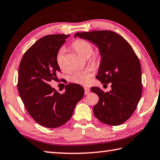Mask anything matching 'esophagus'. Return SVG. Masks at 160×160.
<instances>
[{
  "label": "esophagus",
  "mask_w": 160,
  "mask_h": 160,
  "mask_svg": "<svg viewBox=\"0 0 160 160\" xmlns=\"http://www.w3.org/2000/svg\"><path fill=\"white\" fill-rule=\"evenodd\" d=\"M84 89H85V94H88L89 93V92H90V89L88 88H85Z\"/></svg>",
  "instance_id": "1"
}]
</instances>
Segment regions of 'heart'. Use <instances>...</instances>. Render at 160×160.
Listing matches in <instances>:
<instances>
[{
	"label": "heart",
	"mask_w": 160,
	"mask_h": 160,
	"mask_svg": "<svg viewBox=\"0 0 160 160\" xmlns=\"http://www.w3.org/2000/svg\"><path fill=\"white\" fill-rule=\"evenodd\" d=\"M73 48L78 55L82 58L90 56L92 52V47L91 44L90 42L85 41V40H78V41L75 42L73 44ZM63 53L64 51L61 49L58 51L57 56H56L58 65L62 70L65 69L64 65L63 63ZM92 75L93 73L92 69L75 70L69 75L68 80L69 82L74 84L87 85L90 82Z\"/></svg>",
	"instance_id": "obj_1"
}]
</instances>
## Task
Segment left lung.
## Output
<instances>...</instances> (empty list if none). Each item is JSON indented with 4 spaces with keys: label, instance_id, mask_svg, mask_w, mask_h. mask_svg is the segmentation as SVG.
Wrapping results in <instances>:
<instances>
[{
    "label": "left lung",
    "instance_id": "8db88e82",
    "mask_svg": "<svg viewBox=\"0 0 160 160\" xmlns=\"http://www.w3.org/2000/svg\"><path fill=\"white\" fill-rule=\"evenodd\" d=\"M74 37L88 40L98 48L101 61L96 78L102 83H112L107 92L93 87L99 97L93 107L96 118L109 126L122 124L135 112L142 94L140 61L126 40L112 31L77 32Z\"/></svg>",
    "mask_w": 160,
    "mask_h": 160
}]
</instances>
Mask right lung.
Wrapping results in <instances>:
<instances>
[{
  "label": "right lung",
  "instance_id": "right-lung-1",
  "mask_svg": "<svg viewBox=\"0 0 160 160\" xmlns=\"http://www.w3.org/2000/svg\"><path fill=\"white\" fill-rule=\"evenodd\" d=\"M70 34L47 35L24 54L18 70V88L27 111L37 123L47 128L60 127L70 120L85 90L71 83L61 94L49 82L60 72L56 56Z\"/></svg>",
  "mask_w": 160,
  "mask_h": 160
}]
</instances>
